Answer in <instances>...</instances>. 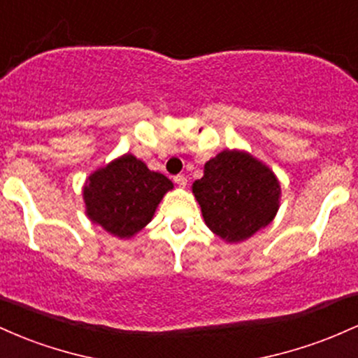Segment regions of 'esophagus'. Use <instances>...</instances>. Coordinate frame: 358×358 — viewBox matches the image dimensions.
I'll use <instances>...</instances> for the list:
<instances>
[{"instance_id":"1","label":"esophagus","mask_w":358,"mask_h":358,"mask_svg":"<svg viewBox=\"0 0 358 358\" xmlns=\"http://www.w3.org/2000/svg\"><path fill=\"white\" fill-rule=\"evenodd\" d=\"M174 182L178 184L179 187H186V184H187V179L184 178V176H176V178H174Z\"/></svg>"}]
</instances>
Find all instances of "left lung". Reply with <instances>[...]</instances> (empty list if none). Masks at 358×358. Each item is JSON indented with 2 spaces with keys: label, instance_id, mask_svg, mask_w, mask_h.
Wrapping results in <instances>:
<instances>
[{
  "label": "left lung",
  "instance_id": "8db88e82",
  "mask_svg": "<svg viewBox=\"0 0 358 358\" xmlns=\"http://www.w3.org/2000/svg\"><path fill=\"white\" fill-rule=\"evenodd\" d=\"M206 227L227 243H240L272 223L280 184L272 169L245 150H223L192 182Z\"/></svg>",
  "mask_w": 358,
  "mask_h": 358
}]
</instances>
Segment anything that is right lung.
<instances>
[{
    "label": "right lung",
    "instance_id": "1",
    "mask_svg": "<svg viewBox=\"0 0 358 358\" xmlns=\"http://www.w3.org/2000/svg\"><path fill=\"white\" fill-rule=\"evenodd\" d=\"M171 179L134 154H123L87 176L83 186L86 216L116 238H131L154 218Z\"/></svg>",
    "mask_w": 358,
    "mask_h": 358
}]
</instances>
